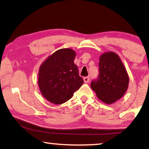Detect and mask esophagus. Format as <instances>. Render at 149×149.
Returning <instances> with one entry per match:
<instances>
[{"mask_svg": "<svg viewBox=\"0 0 149 149\" xmlns=\"http://www.w3.org/2000/svg\"><path fill=\"white\" fill-rule=\"evenodd\" d=\"M84 81L85 83H88V82L90 81V77H84Z\"/></svg>", "mask_w": 149, "mask_h": 149, "instance_id": "esophagus-1", "label": "esophagus"}]
</instances>
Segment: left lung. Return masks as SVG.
<instances>
[{"label": "left lung", "instance_id": "left-lung-1", "mask_svg": "<svg viewBox=\"0 0 149 149\" xmlns=\"http://www.w3.org/2000/svg\"><path fill=\"white\" fill-rule=\"evenodd\" d=\"M99 77L92 81L91 88L97 97L107 104L114 103L125 94L129 76L123 61L116 53H104L99 59Z\"/></svg>", "mask_w": 149, "mask_h": 149}]
</instances>
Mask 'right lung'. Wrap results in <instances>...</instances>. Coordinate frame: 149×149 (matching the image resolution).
<instances>
[{"label": "right lung", "instance_id": "obj_1", "mask_svg": "<svg viewBox=\"0 0 149 149\" xmlns=\"http://www.w3.org/2000/svg\"><path fill=\"white\" fill-rule=\"evenodd\" d=\"M76 53L61 49L48 56L40 65L38 86L42 96L55 104L65 103L84 83L74 63Z\"/></svg>", "mask_w": 149, "mask_h": 149}]
</instances>
